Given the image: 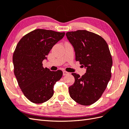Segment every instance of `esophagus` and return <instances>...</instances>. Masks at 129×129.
Listing matches in <instances>:
<instances>
[{"mask_svg":"<svg viewBox=\"0 0 129 129\" xmlns=\"http://www.w3.org/2000/svg\"><path fill=\"white\" fill-rule=\"evenodd\" d=\"M62 73H63V75H67L69 74L68 72H66V71H63Z\"/></svg>","mask_w":129,"mask_h":129,"instance_id":"esophagus-1","label":"esophagus"}]
</instances>
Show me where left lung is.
I'll return each mask as SVG.
<instances>
[{"label": "left lung", "instance_id": "obj_1", "mask_svg": "<svg viewBox=\"0 0 129 129\" xmlns=\"http://www.w3.org/2000/svg\"><path fill=\"white\" fill-rule=\"evenodd\" d=\"M73 46L75 60L86 68L82 76L76 73L74 84L69 87L70 97L82 105L97 101L110 80L113 59L108 44L100 35L85 30L66 33Z\"/></svg>", "mask_w": 129, "mask_h": 129}]
</instances>
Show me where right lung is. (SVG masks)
<instances>
[{
  "label": "right lung",
  "instance_id": "1",
  "mask_svg": "<svg viewBox=\"0 0 129 129\" xmlns=\"http://www.w3.org/2000/svg\"><path fill=\"white\" fill-rule=\"evenodd\" d=\"M64 35L65 33L38 29L24 35L16 46L14 73L24 95L32 103L41 104L50 99L55 84L62 77L61 70L44 68L42 62Z\"/></svg>",
  "mask_w": 129,
  "mask_h": 129
}]
</instances>
